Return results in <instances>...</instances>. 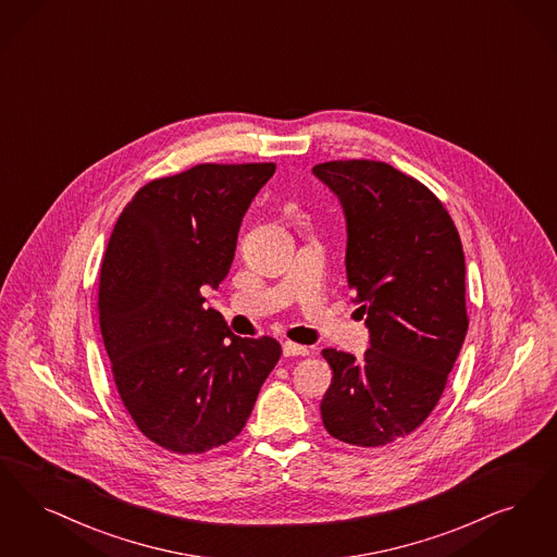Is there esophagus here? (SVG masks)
Masks as SVG:
<instances>
[{"label":"esophagus","instance_id":"1","mask_svg":"<svg viewBox=\"0 0 557 557\" xmlns=\"http://www.w3.org/2000/svg\"><path fill=\"white\" fill-rule=\"evenodd\" d=\"M282 352L284 357H307L309 355V348L307 346H300V344H292V342H284L282 346Z\"/></svg>","mask_w":557,"mask_h":557}]
</instances>
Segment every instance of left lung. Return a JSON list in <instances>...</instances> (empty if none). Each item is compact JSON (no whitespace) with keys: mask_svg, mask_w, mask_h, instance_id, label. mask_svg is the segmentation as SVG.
<instances>
[{"mask_svg":"<svg viewBox=\"0 0 557 557\" xmlns=\"http://www.w3.org/2000/svg\"><path fill=\"white\" fill-rule=\"evenodd\" d=\"M312 174L342 202L348 288L371 337L360 360L323 350L334 371L323 424L346 444H392L431 414L465 344L462 243L442 200L383 161H327Z\"/></svg>","mask_w":557,"mask_h":557,"instance_id":"1","label":"left lung"}]
</instances>
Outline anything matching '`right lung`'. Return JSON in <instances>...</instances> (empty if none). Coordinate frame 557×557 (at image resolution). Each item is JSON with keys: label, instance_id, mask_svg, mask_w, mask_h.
Segmentation results:
<instances>
[{"label": "right lung", "instance_id": "add662e5", "mask_svg": "<svg viewBox=\"0 0 557 557\" xmlns=\"http://www.w3.org/2000/svg\"><path fill=\"white\" fill-rule=\"evenodd\" d=\"M275 163H200L145 184L113 225L99 327L117 394L145 437L202 454L245 426L277 364L273 337H238L200 288H218Z\"/></svg>", "mask_w": 557, "mask_h": 557}]
</instances>
